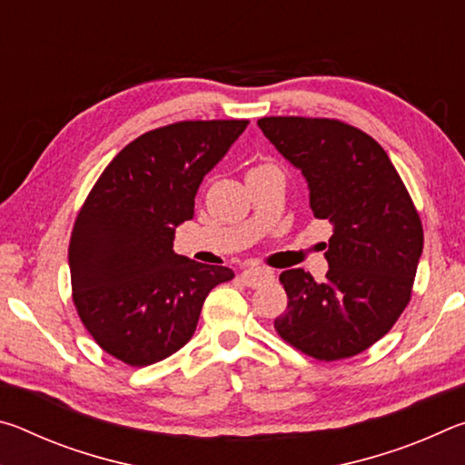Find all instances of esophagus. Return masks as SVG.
Returning <instances> with one entry per match:
<instances>
[{
    "label": "esophagus",
    "mask_w": 465,
    "mask_h": 465,
    "mask_svg": "<svg viewBox=\"0 0 465 465\" xmlns=\"http://www.w3.org/2000/svg\"><path fill=\"white\" fill-rule=\"evenodd\" d=\"M242 279L248 287H261L274 279V272L271 269H264V266H250V269H243Z\"/></svg>",
    "instance_id": "esophagus-1"
}]
</instances>
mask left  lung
<instances>
[{
	"mask_svg": "<svg viewBox=\"0 0 465 465\" xmlns=\"http://www.w3.org/2000/svg\"><path fill=\"white\" fill-rule=\"evenodd\" d=\"M258 127L308 180L313 217L332 223L326 281L303 269L281 272L289 302L274 328L318 361L355 357L411 302L420 217L388 153L361 129L305 116H264Z\"/></svg>",
	"mask_w": 465,
	"mask_h": 465,
	"instance_id": "obj_1",
	"label": "left lung"
}]
</instances>
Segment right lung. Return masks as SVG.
Wrapping results in <instances>:
<instances>
[{"mask_svg":"<svg viewBox=\"0 0 465 465\" xmlns=\"http://www.w3.org/2000/svg\"><path fill=\"white\" fill-rule=\"evenodd\" d=\"M248 121H183L123 147L85 199L69 240L74 303L102 351L131 367L174 355L191 341L209 291L227 266L174 252L207 172Z\"/></svg>","mask_w":465,"mask_h":465,"instance_id":"1","label":"right lung"}]
</instances>
